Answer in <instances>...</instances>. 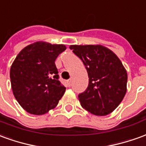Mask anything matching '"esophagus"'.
Masks as SVG:
<instances>
[{
  "label": "esophagus",
  "instance_id": "esophagus-1",
  "mask_svg": "<svg viewBox=\"0 0 146 146\" xmlns=\"http://www.w3.org/2000/svg\"><path fill=\"white\" fill-rule=\"evenodd\" d=\"M67 85H68V86H71V79H69L67 81Z\"/></svg>",
  "mask_w": 146,
  "mask_h": 146
}]
</instances>
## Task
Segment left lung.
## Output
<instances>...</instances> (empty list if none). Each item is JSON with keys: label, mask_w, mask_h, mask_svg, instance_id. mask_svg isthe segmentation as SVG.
I'll list each match as a JSON object with an SVG mask.
<instances>
[{"label": "left lung", "mask_w": 146, "mask_h": 146, "mask_svg": "<svg viewBox=\"0 0 146 146\" xmlns=\"http://www.w3.org/2000/svg\"><path fill=\"white\" fill-rule=\"evenodd\" d=\"M84 64L89 84L78 95L82 107L96 115H106L117 108L127 92V73L114 52L102 45H71Z\"/></svg>", "instance_id": "obj_1"}]
</instances>
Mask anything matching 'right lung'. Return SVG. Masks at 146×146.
Here are the masks:
<instances>
[{
    "instance_id": "right-lung-1",
    "label": "right lung",
    "mask_w": 146,
    "mask_h": 146,
    "mask_svg": "<svg viewBox=\"0 0 146 146\" xmlns=\"http://www.w3.org/2000/svg\"><path fill=\"white\" fill-rule=\"evenodd\" d=\"M64 45L35 42L23 48L13 62L10 78L13 94L26 111L43 115L54 108L66 88L59 81L55 60Z\"/></svg>"
}]
</instances>
